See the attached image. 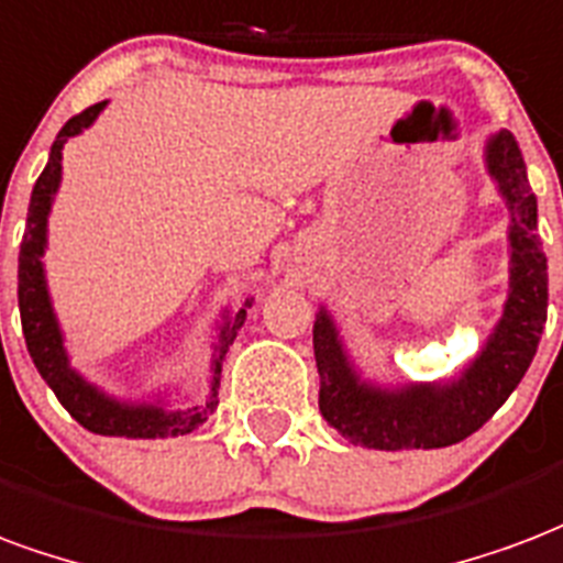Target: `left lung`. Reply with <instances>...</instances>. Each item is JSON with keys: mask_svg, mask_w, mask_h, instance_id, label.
Instances as JSON below:
<instances>
[{"mask_svg": "<svg viewBox=\"0 0 563 563\" xmlns=\"http://www.w3.org/2000/svg\"><path fill=\"white\" fill-rule=\"evenodd\" d=\"M483 169L507 206V298L483 349L444 382H376L349 352L334 313L319 303L313 352L319 411L343 439L376 451L451 448L501 409L537 355L547 324L549 274L537 235V197L514 133L483 140Z\"/></svg>", "mask_w": 563, "mask_h": 563, "instance_id": "left-lung-1", "label": "left lung"}]
</instances>
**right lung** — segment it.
<instances>
[{
    "label": "right lung",
    "instance_id": "right-lung-1",
    "mask_svg": "<svg viewBox=\"0 0 563 563\" xmlns=\"http://www.w3.org/2000/svg\"><path fill=\"white\" fill-rule=\"evenodd\" d=\"M103 107H107V101L95 103L62 128L56 143L49 148L47 166L32 187L26 232H23V244H20V268H16V301H20L23 336H26L29 355L35 361L41 378L59 397L62 406L70 411V418L89 432H95V435H124V439L187 435V432L199 430L218 406L220 366H223V357L241 331V324L247 319L253 298L241 303L239 310L223 307L218 313V322L211 328L214 343H211V364H208V397L194 402L187 394H181L178 385L157 387L140 399L110 394L107 387L82 376L80 369L70 364L65 331H62L59 316L53 307V295H49L44 253H47L49 241V211H53V202H56V194L62 187V148L68 140L91 128L95 119L103 112Z\"/></svg>",
    "mask_w": 563,
    "mask_h": 563
}]
</instances>
